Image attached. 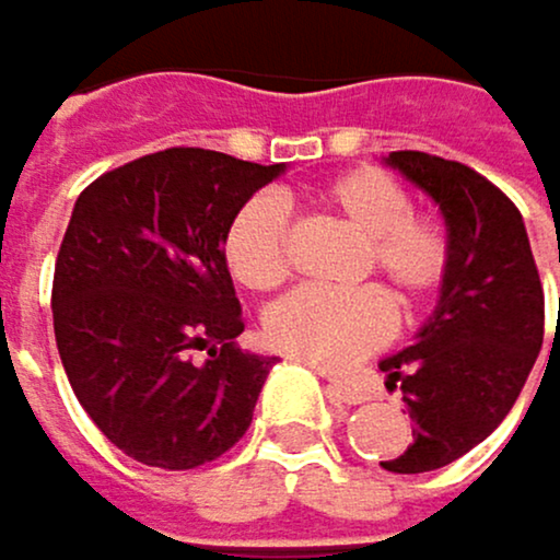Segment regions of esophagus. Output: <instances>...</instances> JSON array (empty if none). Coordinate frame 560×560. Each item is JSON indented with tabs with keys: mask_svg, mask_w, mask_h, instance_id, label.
Instances as JSON below:
<instances>
[{
	"mask_svg": "<svg viewBox=\"0 0 560 560\" xmlns=\"http://www.w3.org/2000/svg\"><path fill=\"white\" fill-rule=\"evenodd\" d=\"M326 390H329V397H336V401H343V405H363V401H371V394H366L363 387H357L350 381H340V377H329L326 381Z\"/></svg>",
	"mask_w": 560,
	"mask_h": 560,
	"instance_id": "obj_1",
	"label": "esophagus"
}]
</instances>
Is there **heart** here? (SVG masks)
Instances as JSON below:
<instances>
[{
    "mask_svg": "<svg viewBox=\"0 0 560 560\" xmlns=\"http://www.w3.org/2000/svg\"><path fill=\"white\" fill-rule=\"evenodd\" d=\"M316 200L363 237L360 275L377 271L401 305H418L442 289L452 268V237L442 220L418 213L411 189L381 166H357L326 179ZM224 258L244 289L268 292L289 275V217L282 200H247L228 228ZM394 326L381 289H299L265 316V336L289 357L347 366L381 347Z\"/></svg>",
    "mask_w": 560,
    "mask_h": 560,
    "instance_id": "heart-1",
    "label": "heart"
}]
</instances>
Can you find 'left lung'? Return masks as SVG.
I'll list each match as a JSON object with an SVG mask.
<instances>
[{
  "instance_id": "obj_1",
  "label": "left lung",
  "mask_w": 560,
  "mask_h": 560,
  "mask_svg": "<svg viewBox=\"0 0 560 560\" xmlns=\"http://www.w3.org/2000/svg\"><path fill=\"white\" fill-rule=\"evenodd\" d=\"M387 166L439 203L452 237L439 308L415 347L381 360L415 421L411 445L381 466L432 472L476 448L521 397L544 343V289L524 217L500 186L411 149L390 152Z\"/></svg>"
}]
</instances>
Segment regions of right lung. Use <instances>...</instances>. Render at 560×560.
<instances>
[{"mask_svg": "<svg viewBox=\"0 0 560 560\" xmlns=\"http://www.w3.org/2000/svg\"><path fill=\"white\" fill-rule=\"evenodd\" d=\"M282 170L179 145L97 176L73 203L54 336L81 408L131 459L197 469L252 424L275 357L237 347L224 237Z\"/></svg>", "mask_w": 560, "mask_h": 560, "instance_id": "add662e5", "label": "right lung"}]
</instances>
